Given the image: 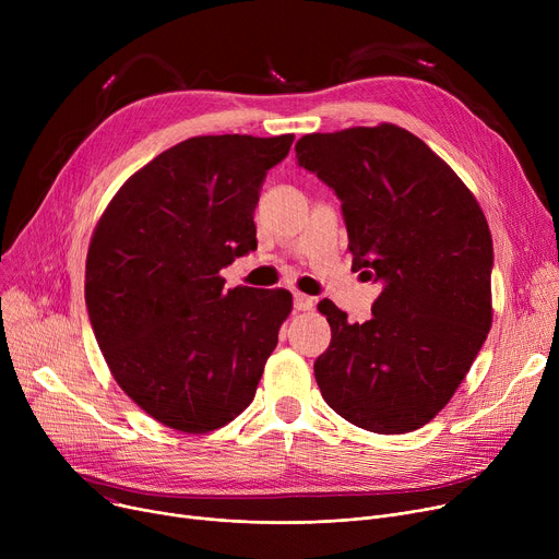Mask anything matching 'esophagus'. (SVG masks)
<instances>
[{"instance_id":"1","label":"esophagus","mask_w":559,"mask_h":559,"mask_svg":"<svg viewBox=\"0 0 559 559\" xmlns=\"http://www.w3.org/2000/svg\"><path fill=\"white\" fill-rule=\"evenodd\" d=\"M314 308V299L308 295H301V292H295V310L299 312H308Z\"/></svg>"}]
</instances>
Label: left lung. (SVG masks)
I'll return each mask as SVG.
<instances>
[{"label": "left lung", "mask_w": 559, "mask_h": 559, "mask_svg": "<svg viewBox=\"0 0 559 559\" xmlns=\"http://www.w3.org/2000/svg\"><path fill=\"white\" fill-rule=\"evenodd\" d=\"M297 160L335 190L354 272L383 292L365 324L324 299L331 346L321 396L378 435L426 426L472 369L491 329V233L460 176L396 124L304 135Z\"/></svg>", "instance_id": "1"}]
</instances>
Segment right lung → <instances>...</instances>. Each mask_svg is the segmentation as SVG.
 Instances as JSON below:
<instances>
[{
  "mask_svg": "<svg viewBox=\"0 0 559 559\" xmlns=\"http://www.w3.org/2000/svg\"><path fill=\"white\" fill-rule=\"evenodd\" d=\"M295 135H199L138 169L99 217L85 304L127 396L188 435L226 426L253 401L292 312L287 289L233 287L219 272L258 247L264 174Z\"/></svg>",
  "mask_w": 559,
  "mask_h": 559,
  "instance_id": "1",
  "label": "right lung"
}]
</instances>
